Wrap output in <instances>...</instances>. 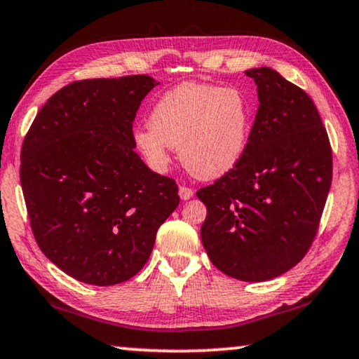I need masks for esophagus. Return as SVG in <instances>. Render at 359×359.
Masks as SVG:
<instances>
[{"instance_id":"obj_1","label":"esophagus","mask_w":359,"mask_h":359,"mask_svg":"<svg viewBox=\"0 0 359 359\" xmlns=\"http://www.w3.org/2000/svg\"><path fill=\"white\" fill-rule=\"evenodd\" d=\"M178 194L181 197V201H189L191 197L194 196V191H192L191 188H188V186H180Z\"/></svg>"}]
</instances>
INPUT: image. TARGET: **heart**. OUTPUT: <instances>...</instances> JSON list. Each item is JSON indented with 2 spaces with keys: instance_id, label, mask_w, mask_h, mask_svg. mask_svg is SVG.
I'll use <instances>...</instances> for the list:
<instances>
[{
  "instance_id": "b5f03b06",
  "label": "heart",
  "mask_w": 359,
  "mask_h": 359,
  "mask_svg": "<svg viewBox=\"0 0 359 359\" xmlns=\"http://www.w3.org/2000/svg\"><path fill=\"white\" fill-rule=\"evenodd\" d=\"M150 126L134 129L133 141L155 171H165L180 147L184 168L199 180H218L238 167L251 139L254 113L236 87L184 82L155 102Z\"/></svg>"
}]
</instances>
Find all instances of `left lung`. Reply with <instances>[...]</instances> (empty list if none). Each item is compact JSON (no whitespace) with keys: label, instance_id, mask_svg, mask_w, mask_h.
Returning a JSON list of instances; mask_svg holds the SVG:
<instances>
[{"label":"left lung","instance_id":"obj_1","mask_svg":"<svg viewBox=\"0 0 359 359\" xmlns=\"http://www.w3.org/2000/svg\"><path fill=\"white\" fill-rule=\"evenodd\" d=\"M257 113L238 167L197 191L201 240L228 277L266 282L294 267L318 233L332 183V150L308 93L270 67L246 71Z\"/></svg>","mask_w":359,"mask_h":359}]
</instances>
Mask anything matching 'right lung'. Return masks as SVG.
Returning a JSON list of instances; mask_svg holds the SVG:
<instances>
[{"instance_id": "obj_1", "label": "right lung", "mask_w": 359, "mask_h": 359, "mask_svg": "<svg viewBox=\"0 0 359 359\" xmlns=\"http://www.w3.org/2000/svg\"><path fill=\"white\" fill-rule=\"evenodd\" d=\"M150 76L87 79L51 95L20 150V184L39 248L79 282L108 287L144 267L178 186L136 154L133 121Z\"/></svg>"}]
</instances>
